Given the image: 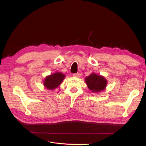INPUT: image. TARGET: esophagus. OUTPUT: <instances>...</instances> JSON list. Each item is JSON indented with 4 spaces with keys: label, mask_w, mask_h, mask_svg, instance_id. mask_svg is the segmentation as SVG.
Masks as SVG:
<instances>
[{
    "label": "esophagus",
    "mask_w": 146,
    "mask_h": 146,
    "mask_svg": "<svg viewBox=\"0 0 146 146\" xmlns=\"http://www.w3.org/2000/svg\"><path fill=\"white\" fill-rule=\"evenodd\" d=\"M80 75L79 73H76V74H73V76L75 77H80Z\"/></svg>",
    "instance_id": "esophagus-1"
}]
</instances>
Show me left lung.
<instances>
[{"instance_id": "left-lung-1", "label": "left lung", "mask_w": 146, "mask_h": 146, "mask_svg": "<svg viewBox=\"0 0 146 146\" xmlns=\"http://www.w3.org/2000/svg\"><path fill=\"white\" fill-rule=\"evenodd\" d=\"M85 82L88 88L93 92L104 90L107 84V80L103 76H98L95 73H92L86 77Z\"/></svg>"}]
</instances>
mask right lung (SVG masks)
Instances as JSON below:
<instances>
[{
	"label": "right lung",
	"mask_w": 146,
	"mask_h": 146,
	"mask_svg": "<svg viewBox=\"0 0 146 146\" xmlns=\"http://www.w3.org/2000/svg\"><path fill=\"white\" fill-rule=\"evenodd\" d=\"M64 77V74L59 72L52 74L45 78L44 85L48 90H54L60 85Z\"/></svg>",
	"instance_id": "1"
}]
</instances>
